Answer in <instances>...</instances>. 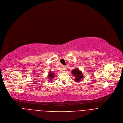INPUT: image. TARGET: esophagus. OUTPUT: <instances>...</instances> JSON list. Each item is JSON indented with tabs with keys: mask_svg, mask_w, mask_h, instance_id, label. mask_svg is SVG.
Here are the masks:
<instances>
[{
	"mask_svg": "<svg viewBox=\"0 0 123 123\" xmlns=\"http://www.w3.org/2000/svg\"><path fill=\"white\" fill-rule=\"evenodd\" d=\"M63 68H64V70H66L67 68H66V66H64V67H63Z\"/></svg>",
	"mask_w": 123,
	"mask_h": 123,
	"instance_id": "34e87169",
	"label": "esophagus"
}]
</instances>
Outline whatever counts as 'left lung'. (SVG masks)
Wrapping results in <instances>:
<instances>
[{
  "instance_id": "8db88e82",
  "label": "left lung",
  "mask_w": 123,
  "mask_h": 123,
  "mask_svg": "<svg viewBox=\"0 0 123 123\" xmlns=\"http://www.w3.org/2000/svg\"><path fill=\"white\" fill-rule=\"evenodd\" d=\"M72 74L74 77V81L79 82V81L83 77V74L81 71H80L78 68H75L72 70Z\"/></svg>"
}]
</instances>
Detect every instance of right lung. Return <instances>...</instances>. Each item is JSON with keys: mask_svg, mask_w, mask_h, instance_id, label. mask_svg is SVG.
Returning <instances> with one entry per match:
<instances>
[{"mask_svg": "<svg viewBox=\"0 0 123 123\" xmlns=\"http://www.w3.org/2000/svg\"><path fill=\"white\" fill-rule=\"evenodd\" d=\"M49 74L48 77H49V81H51V80H52V79H53L54 77H55V74H54L53 72H52L51 71H49Z\"/></svg>", "mask_w": 123, "mask_h": 123, "instance_id": "add662e5", "label": "right lung"}]
</instances>
